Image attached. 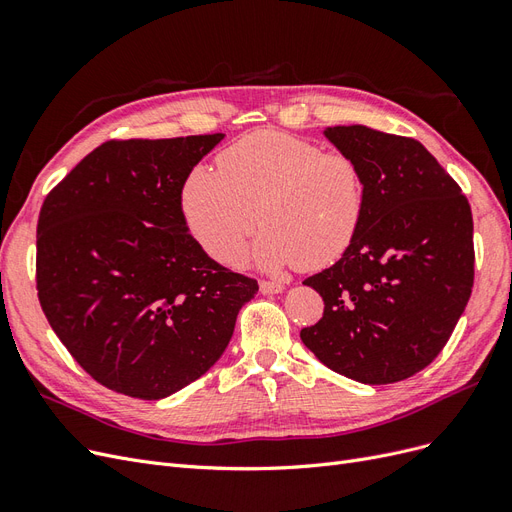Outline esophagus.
I'll use <instances>...</instances> for the list:
<instances>
[{
	"label": "esophagus",
	"mask_w": 512,
	"mask_h": 512,
	"mask_svg": "<svg viewBox=\"0 0 512 512\" xmlns=\"http://www.w3.org/2000/svg\"><path fill=\"white\" fill-rule=\"evenodd\" d=\"M284 284L282 282H265L262 280L260 282V292L262 294H280V292H284Z\"/></svg>",
	"instance_id": "esophagus-1"
}]
</instances>
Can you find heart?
<instances>
[{
    "instance_id": "b5f03b06",
    "label": "heart",
    "mask_w": 512,
    "mask_h": 512,
    "mask_svg": "<svg viewBox=\"0 0 512 512\" xmlns=\"http://www.w3.org/2000/svg\"><path fill=\"white\" fill-rule=\"evenodd\" d=\"M365 185L342 153L277 130L243 136L224 149L218 170L194 166L181 188V211L194 239L215 260L235 265L256 222L258 267L322 269L342 256L361 226Z\"/></svg>"
}]
</instances>
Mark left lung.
<instances>
[{"instance_id":"obj_1","label":"left lung","mask_w":512,"mask_h":512,"mask_svg":"<svg viewBox=\"0 0 512 512\" xmlns=\"http://www.w3.org/2000/svg\"><path fill=\"white\" fill-rule=\"evenodd\" d=\"M324 136L359 166L365 207L342 258L303 282L320 292L324 314L301 339L356 382L406 380L440 354L472 294L468 198L414 138L367 126Z\"/></svg>"}]
</instances>
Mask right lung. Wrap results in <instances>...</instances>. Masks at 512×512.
Masks as SVG:
<instances>
[{
    "mask_svg": "<svg viewBox=\"0 0 512 512\" xmlns=\"http://www.w3.org/2000/svg\"><path fill=\"white\" fill-rule=\"evenodd\" d=\"M224 134L111 141L46 196L38 220L42 312L106 389L164 399L224 354L256 280L190 235L181 188Z\"/></svg>",
    "mask_w": 512,
    "mask_h": 512,
    "instance_id": "right-lung-1",
    "label": "right lung"
}]
</instances>
